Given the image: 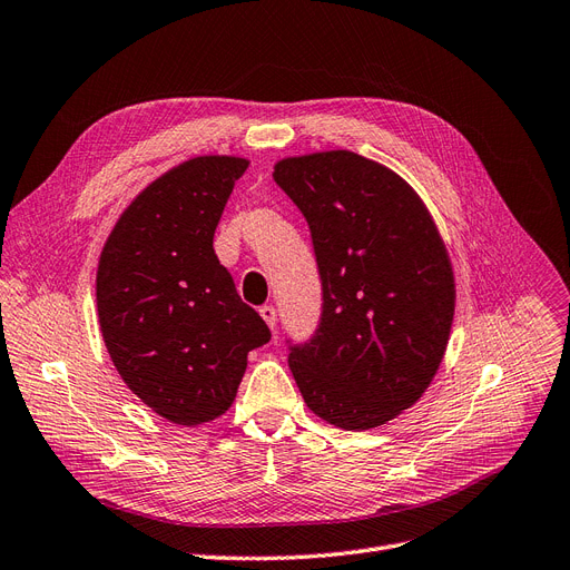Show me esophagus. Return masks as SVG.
<instances>
[{
	"label": "esophagus",
	"instance_id": "1",
	"mask_svg": "<svg viewBox=\"0 0 570 570\" xmlns=\"http://www.w3.org/2000/svg\"><path fill=\"white\" fill-rule=\"evenodd\" d=\"M259 315L264 317V323L271 327V330H276V323H278V315H276V308H273L271 304H264L262 308H259Z\"/></svg>",
	"mask_w": 570,
	"mask_h": 570
}]
</instances>
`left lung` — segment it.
Listing matches in <instances>:
<instances>
[{
    "instance_id": "obj_1",
    "label": "left lung",
    "mask_w": 570,
    "mask_h": 570,
    "mask_svg": "<svg viewBox=\"0 0 570 570\" xmlns=\"http://www.w3.org/2000/svg\"><path fill=\"white\" fill-rule=\"evenodd\" d=\"M276 185L308 222L323 313L289 346L313 414L370 430L412 406L444 357L456 285L419 194L385 166L336 149L283 158Z\"/></svg>"
}]
</instances>
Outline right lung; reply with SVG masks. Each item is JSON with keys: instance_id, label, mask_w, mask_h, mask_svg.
<instances>
[{"instance_id": "1", "label": "right lung", "mask_w": 570, "mask_h": 570, "mask_svg": "<svg viewBox=\"0 0 570 570\" xmlns=\"http://www.w3.org/2000/svg\"><path fill=\"white\" fill-rule=\"evenodd\" d=\"M238 156H196L135 196L98 262L100 332L114 367L151 412L198 425L234 404L247 353L271 332L213 247Z\"/></svg>"}]
</instances>
